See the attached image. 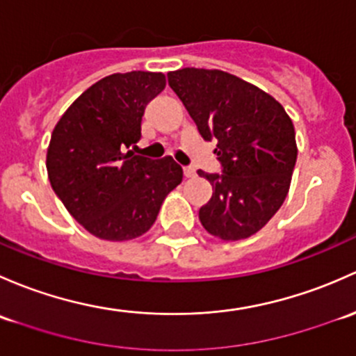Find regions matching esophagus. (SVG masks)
Wrapping results in <instances>:
<instances>
[{
  "instance_id": "esophagus-1",
  "label": "esophagus",
  "mask_w": 356,
  "mask_h": 356,
  "mask_svg": "<svg viewBox=\"0 0 356 356\" xmlns=\"http://www.w3.org/2000/svg\"><path fill=\"white\" fill-rule=\"evenodd\" d=\"M183 175H185V178H193V177H195V170H193L192 166L183 168Z\"/></svg>"
}]
</instances>
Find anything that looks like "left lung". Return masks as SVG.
<instances>
[{
    "instance_id": "1",
    "label": "left lung",
    "mask_w": 356,
    "mask_h": 356,
    "mask_svg": "<svg viewBox=\"0 0 356 356\" xmlns=\"http://www.w3.org/2000/svg\"><path fill=\"white\" fill-rule=\"evenodd\" d=\"M168 82L204 140H218L222 173L197 171L212 185L200 222L219 240L252 236L288 195L298 154L291 118L270 94L222 70L181 68Z\"/></svg>"
}]
</instances>
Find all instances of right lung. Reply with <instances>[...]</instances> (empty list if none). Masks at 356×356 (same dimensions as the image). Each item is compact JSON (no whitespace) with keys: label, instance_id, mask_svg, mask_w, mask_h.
Instances as JSON below:
<instances>
[{"label":"right lung","instance_id":"add662e5","mask_svg":"<svg viewBox=\"0 0 356 356\" xmlns=\"http://www.w3.org/2000/svg\"><path fill=\"white\" fill-rule=\"evenodd\" d=\"M166 87L159 72L113 73L61 115L46 154L54 193L83 228L108 241L151 229L168 193L181 183L173 157L151 161L128 147L140 138L149 101Z\"/></svg>","mask_w":356,"mask_h":356}]
</instances>
